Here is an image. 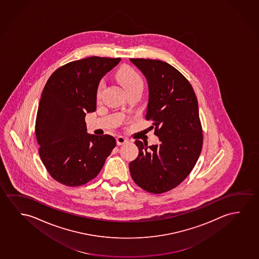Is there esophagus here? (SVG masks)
<instances>
[{
  "instance_id": "esophagus-1",
  "label": "esophagus",
  "mask_w": 259,
  "mask_h": 259,
  "mask_svg": "<svg viewBox=\"0 0 259 259\" xmlns=\"http://www.w3.org/2000/svg\"><path fill=\"white\" fill-rule=\"evenodd\" d=\"M128 143V139L126 137L122 136V135H119V136L116 137V144L117 145H122V144H124V143Z\"/></svg>"
}]
</instances>
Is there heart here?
Instances as JSON below:
<instances>
[{"instance_id": "b5f03b06", "label": "heart", "mask_w": 259, "mask_h": 259, "mask_svg": "<svg viewBox=\"0 0 259 259\" xmlns=\"http://www.w3.org/2000/svg\"><path fill=\"white\" fill-rule=\"evenodd\" d=\"M116 77L120 84L124 87V90L126 92H129V91L133 90V89L137 88V87H143V82L142 76L131 67L122 66L116 71ZM103 87H104V82L101 81L99 82L97 90H96V97H97V99L101 98Z\"/></svg>"}]
</instances>
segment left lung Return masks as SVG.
Masks as SVG:
<instances>
[{
    "mask_svg": "<svg viewBox=\"0 0 259 259\" xmlns=\"http://www.w3.org/2000/svg\"><path fill=\"white\" fill-rule=\"evenodd\" d=\"M146 77V119L153 121L159 144L136 140L139 155L129 164L132 178L144 191L159 194L177 187L189 176L202 148V128L195 93L187 79L158 60L130 59Z\"/></svg>",
    "mask_w": 259,
    "mask_h": 259,
    "instance_id": "obj_1",
    "label": "left lung"
}]
</instances>
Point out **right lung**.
<instances>
[{
  "label": "right lung",
  "mask_w": 259,
  "mask_h": 259,
  "mask_svg": "<svg viewBox=\"0 0 259 259\" xmlns=\"http://www.w3.org/2000/svg\"><path fill=\"white\" fill-rule=\"evenodd\" d=\"M120 60L94 56L72 61L45 84L35 135L41 161L60 184L75 187L94 179L116 147L111 135L88 134L84 117L96 110L99 82Z\"/></svg>",
  "instance_id": "obj_1"
}]
</instances>
